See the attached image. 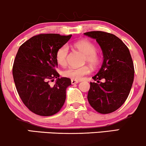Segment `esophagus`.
I'll use <instances>...</instances> for the list:
<instances>
[{
  "instance_id": "34e87169",
  "label": "esophagus",
  "mask_w": 146,
  "mask_h": 146,
  "mask_svg": "<svg viewBox=\"0 0 146 146\" xmlns=\"http://www.w3.org/2000/svg\"><path fill=\"white\" fill-rule=\"evenodd\" d=\"M78 83H79V81L78 80H74V79H72L71 80V83L74 85V84H77Z\"/></svg>"
}]
</instances>
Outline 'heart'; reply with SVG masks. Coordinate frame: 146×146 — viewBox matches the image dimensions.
Instances as JSON below:
<instances>
[{"label": "heart", "instance_id": "heart-1", "mask_svg": "<svg viewBox=\"0 0 146 146\" xmlns=\"http://www.w3.org/2000/svg\"><path fill=\"white\" fill-rule=\"evenodd\" d=\"M75 47L85 54V61L91 66L95 67L100 61L98 54L96 52L95 45L88 40H80L74 44ZM69 52V46L68 44L61 46L56 52V60L61 66H64L67 64L68 55ZM90 72V68L84 66L80 68H68L63 72V75L74 80H80L85 75Z\"/></svg>", "mask_w": 146, "mask_h": 146}]
</instances>
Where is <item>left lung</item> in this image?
<instances>
[{
    "label": "left lung",
    "instance_id": "8db88e82",
    "mask_svg": "<svg viewBox=\"0 0 146 146\" xmlns=\"http://www.w3.org/2000/svg\"><path fill=\"white\" fill-rule=\"evenodd\" d=\"M84 35L95 39L103 54V63L92 77L87 100L93 109L107 114L119 109L131 92L134 80V66L128 47L113 34L90 31ZM104 80L103 83L100 80Z\"/></svg>",
    "mask_w": 146,
    "mask_h": 146
}]
</instances>
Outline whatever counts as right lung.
Returning <instances> with one entry per match:
<instances>
[{
	"label": "right lung",
	"mask_w": 146,
	"mask_h": 146,
	"mask_svg": "<svg viewBox=\"0 0 146 146\" xmlns=\"http://www.w3.org/2000/svg\"><path fill=\"white\" fill-rule=\"evenodd\" d=\"M72 35L39 34L33 36L19 48L13 66V76L17 92L25 105L34 113L50 116L64 104L66 89L71 80L59 78L56 52L66 44ZM56 78L51 87L50 80Z\"/></svg>",
	"instance_id": "right-lung-1"
}]
</instances>
